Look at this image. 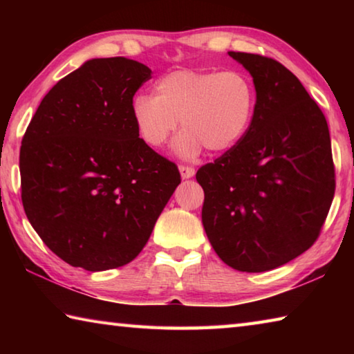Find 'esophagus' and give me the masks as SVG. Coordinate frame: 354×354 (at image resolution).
<instances>
[{"label": "esophagus", "mask_w": 354, "mask_h": 354, "mask_svg": "<svg viewBox=\"0 0 354 354\" xmlns=\"http://www.w3.org/2000/svg\"><path fill=\"white\" fill-rule=\"evenodd\" d=\"M179 173H181V176L184 179H189L195 175V169L194 167H189V165H179Z\"/></svg>", "instance_id": "34e87169"}]
</instances>
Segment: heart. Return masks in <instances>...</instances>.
Masks as SVG:
<instances>
[{"label":"heart","mask_w":354,"mask_h":354,"mask_svg":"<svg viewBox=\"0 0 354 354\" xmlns=\"http://www.w3.org/2000/svg\"><path fill=\"white\" fill-rule=\"evenodd\" d=\"M254 87L241 71L176 70L156 82L153 95H136L131 115L140 139L160 147L178 128L175 142L183 158H195L206 147L223 153L242 139L254 112Z\"/></svg>","instance_id":"1"}]
</instances>
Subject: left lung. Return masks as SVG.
Masks as SVG:
<instances>
[{
    "instance_id": "obj_1",
    "label": "left lung",
    "mask_w": 354,
    "mask_h": 354,
    "mask_svg": "<svg viewBox=\"0 0 354 354\" xmlns=\"http://www.w3.org/2000/svg\"><path fill=\"white\" fill-rule=\"evenodd\" d=\"M253 76L247 133L196 171L201 220L218 257L241 272L273 270L313 247L335 173L326 118L298 77L272 57L227 53Z\"/></svg>"
}]
</instances>
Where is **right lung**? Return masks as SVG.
<instances>
[{"label":"right lung","instance_id":"obj_1","mask_svg":"<svg viewBox=\"0 0 354 354\" xmlns=\"http://www.w3.org/2000/svg\"><path fill=\"white\" fill-rule=\"evenodd\" d=\"M151 70L87 61L41 100L20 148L21 201L53 253L88 272L122 267L151 236L181 183L137 133L131 104Z\"/></svg>","mask_w":354,"mask_h":354}]
</instances>
